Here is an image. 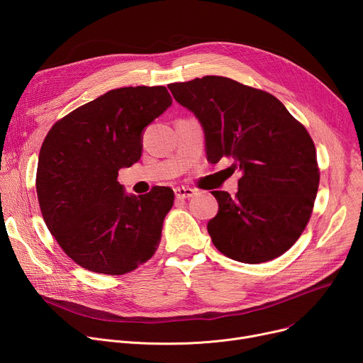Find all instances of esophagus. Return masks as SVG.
Wrapping results in <instances>:
<instances>
[{
  "label": "esophagus",
  "mask_w": 363,
  "mask_h": 363,
  "mask_svg": "<svg viewBox=\"0 0 363 363\" xmlns=\"http://www.w3.org/2000/svg\"><path fill=\"white\" fill-rule=\"evenodd\" d=\"M196 194V191L193 188H188V186H178L175 188V196L177 199H191Z\"/></svg>",
  "instance_id": "esophagus-1"
}]
</instances>
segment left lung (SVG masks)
Wrapping results in <instances>:
<instances>
[{
	"mask_svg": "<svg viewBox=\"0 0 363 363\" xmlns=\"http://www.w3.org/2000/svg\"><path fill=\"white\" fill-rule=\"evenodd\" d=\"M174 99L200 121L211 163L234 159L238 191H212L218 215L207 231L216 249L244 263L279 257L312 216L319 186L309 132L272 94L223 76L169 84Z\"/></svg>",
	"mask_w": 363,
	"mask_h": 363,
	"instance_id": "1",
	"label": "left lung"
}]
</instances>
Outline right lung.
I'll return each instance as SVG.
<instances>
[{
  "mask_svg": "<svg viewBox=\"0 0 363 363\" xmlns=\"http://www.w3.org/2000/svg\"><path fill=\"white\" fill-rule=\"evenodd\" d=\"M170 104L164 86L118 88L48 130L38 157V201L51 235L82 268L123 275L156 253L175 194L152 186L126 196L118 175L140 160L144 128Z\"/></svg>",
  "mask_w": 363,
  "mask_h": 363,
  "instance_id": "add662e5",
  "label": "right lung"
}]
</instances>
